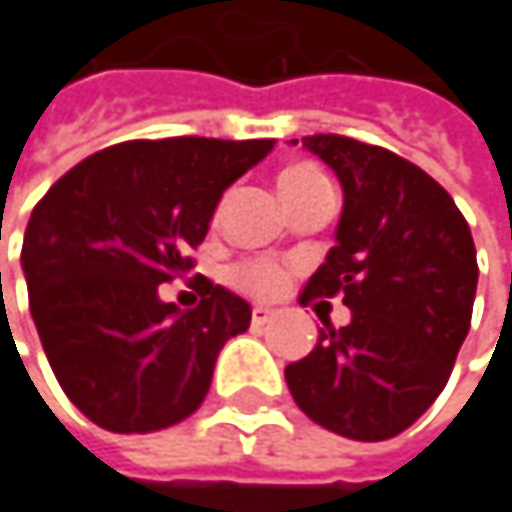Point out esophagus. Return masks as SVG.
<instances>
[{"instance_id":"34e87169","label":"esophagus","mask_w":512,"mask_h":512,"mask_svg":"<svg viewBox=\"0 0 512 512\" xmlns=\"http://www.w3.org/2000/svg\"><path fill=\"white\" fill-rule=\"evenodd\" d=\"M272 317H275V311H272V308H266V305H255V308H252V326H255V329L266 326Z\"/></svg>"}]
</instances>
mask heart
<instances>
[{
	"label": "heart",
	"instance_id": "obj_1",
	"mask_svg": "<svg viewBox=\"0 0 512 512\" xmlns=\"http://www.w3.org/2000/svg\"><path fill=\"white\" fill-rule=\"evenodd\" d=\"M323 180V174L314 168V165H293L281 174L278 180V189H299V186H308V183H317ZM237 284L246 287L249 293L255 296H272L284 287V269L278 263H266V260H252V263H243L237 266L234 272Z\"/></svg>",
	"mask_w": 512,
	"mask_h": 512
}]
</instances>
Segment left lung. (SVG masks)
Wrapping results in <instances>:
<instances>
[{
  "label": "left lung",
  "mask_w": 512,
  "mask_h": 512,
  "mask_svg": "<svg viewBox=\"0 0 512 512\" xmlns=\"http://www.w3.org/2000/svg\"><path fill=\"white\" fill-rule=\"evenodd\" d=\"M302 148L344 189L335 246L302 299L341 293L353 317L320 329L284 379L320 427L382 442L412 427L448 385L471 326L474 240L454 198L409 159L347 136H305Z\"/></svg>",
  "instance_id": "left-lung-1"
}]
</instances>
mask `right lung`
Returning a JSON list of instances; mask_svg holds the SVG:
<instances>
[{
    "label": "right lung",
    "instance_id": "1",
    "mask_svg": "<svg viewBox=\"0 0 512 512\" xmlns=\"http://www.w3.org/2000/svg\"><path fill=\"white\" fill-rule=\"evenodd\" d=\"M272 139L124 142L82 159L32 210L23 237L29 311L70 403L112 433H154L207 397L219 350L243 335V296L198 278L180 311L159 284L183 278L222 192Z\"/></svg>",
    "mask_w": 512,
    "mask_h": 512
}]
</instances>
